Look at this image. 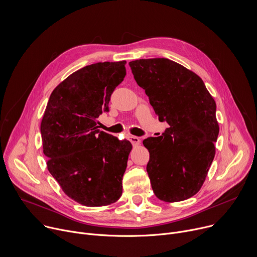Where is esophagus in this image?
<instances>
[{"instance_id":"obj_1","label":"esophagus","mask_w":257,"mask_h":257,"mask_svg":"<svg viewBox=\"0 0 257 257\" xmlns=\"http://www.w3.org/2000/svg\"><path fill=\"white\" fill-rule=\"evenodd\" d=\"M129 140L131 141V143H132L134 146H136V145H138V144L140 143V138L137 137V136L131 135V136H129Z\"/></svg>"}]
</instances>
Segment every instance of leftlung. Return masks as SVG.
Here are the masks:
<instances>
[{
	"label": "left lung",
	"mask_w": 257,
	"mask_h": 257,
	"mask_svg": "<svg viewBox=\"0 0 257 257\" xmlns=\"http://www.w3.org/2000/svg\"><path fill=\"white\" fill-rule=\"evenodd\" d=\"M129 66L159 120L170 125L143 140L154 193L166 202L188 199L200 190L215 155V101L197 74L174 61L140 59Z\"/></svg>",
	"instance_id": "1"
}]
</instances>
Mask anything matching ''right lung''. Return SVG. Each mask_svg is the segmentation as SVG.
Wrapping results in <instances>:
<instances>
[{
  "label": "right lung",
  "mask_w": 257,
  "mask_h": 257,
  "mask_svg": "<svg viewBox=\"0 0 257 257\" xmlns=\"http://www.w3.org/2000/svg\"><path fill=\"white\" fill-rule=\"evenodd\" d=\"M126 61L85 66L52 92L41 123L44 154L64 193L90 207L116 202L132 144L99 131L115 88L126 75Z\"/></svg>",
  "instance_id": "1"
}]
</instances>
